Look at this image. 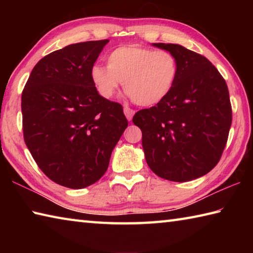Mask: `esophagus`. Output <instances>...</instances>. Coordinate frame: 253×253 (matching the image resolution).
Listing matches in <instances>:
<instances>
[{
	"mask_svg": "<svg viewBox=\"0 0 253 253\" xmlns=\"http://www.w3.org/2000/svg\"><path fill=\"white\" fill-rule=\"evenodd\" d=\"M124 114H125V116H126L128 121H131L132 116H134V114H135V111L130 109L129 107H125V108H124Z\"/></svg>",
	"mask_w": 253,
	"mask_h": 253,
	"instance_id": "1",
	"label": "esophagus"
}]
</instances>
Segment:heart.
<instances>
[{
  "mask_svg": "<svg viewBox=\"0 0 253 253\" xmlns=\"http://www.w3.org/2000/svg\"><path fill=\"white\" fill-rule=\"evenodd\" d=\"M178 71L177 60L169 51L123 45L108 54L107 67H92L91 79L98 93L106 99L113 97L124 83L136 104L151 107L169 95Z\"/></svg>",
  "mask_w": 253,
  "mask_h": 253,
  "instance_id": "obj_1",
  "label": "heart"
}]
</instances>
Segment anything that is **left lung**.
<instances>
[{"label": "left lung", "mask_w": 253, "mask_h": 253, "mask_svg": "<svg viewBox=\"0 0 253 253\" xmlns=\"http://www.w3.org/2000/svg\"><path fill=\"white\" fill-rule=\"evenodd\" d=\"M175 55L178 77L173 90L132 123L142 130L146 162L154 173L173 182L208 174L228 140L232 109L228 85L209 60L179 44L153 43Z\"/></svg>", "instance_id": "obj_1"}]
</instances>
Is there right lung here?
<instances>
[{
    "instance_id": "1",
    "label": "right lung",
    "mask_w": 253,
    "mask_h": 253,
    "mask_svg": "<svg viewBox=\"0 0 253 253\" xmlns=\"http://www.w3.org/2000/svg\"><path fill=\"white\" fill-rule=\"evenodd\" d=\"M109 40L67 45L34 66L22 92L23 136L51 181L84 188L106 173L128 126L123 107L98 93L91 69Z\"/></svg>"
}]
</instances>
